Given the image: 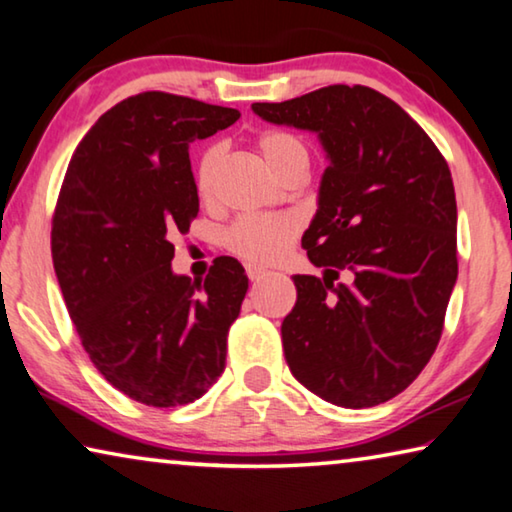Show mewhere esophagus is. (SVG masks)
<instances>
[{"instance_id": "1", "label": "esophagus", "mask_w": 512, "mask_h": 512, "mask_svg": "<svg viewBox=\"0 0 512 512\" xmlns=\"http://www.w3.org/2000/svg\"><path fill=\"white\" fill-rule=\"evenodd\" d=\"M246 275L250 280H262L264 275H266V271L262 269V266H255V264H246Z\"/></svg>"}]
</instances>
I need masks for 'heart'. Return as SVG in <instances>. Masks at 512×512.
<instances>
[{"mask_svg": "<svg viewBox=\"0 0 512 512\" xmlns=\"http://www.w3.org/2000/svg\"><path fill=\"white\" fill-rule=\"evenodd\" d=\"M257 152L271 173L282 180L291 170H307L310 166V150L300 136L271 129L257 139ZM221 145H209L200 154L196 166V186L202 198L212 196L218 168H221ZM298 234V221L294 216H241L225 232V243L234 255L253 264H271L285 257Z\"/></svg>", "mask_w": 512, "mask_h": 512, "instance_id": "1", "label": "heart"}]
</instances>
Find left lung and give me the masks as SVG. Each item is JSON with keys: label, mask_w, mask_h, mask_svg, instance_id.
<instances>
[{"label": "left lung", "mask_w": 512, "mask_h": 512, "mask_svg": "<svg viewBox=\"0 0 512 512\" xmlns=\"http://www.w3.org/2000/svg\"><path fill=\"white\" fill-rule=\"evenodd\" d=\"M253 111L316 134L328 159L303 234L323 278H294L298 300L282 321L289 369L342 408L394 399L435 353L456 287L451 170L424 129L367 86H326Z\"/></svg>", "instance_id": "1"}]
</instances>
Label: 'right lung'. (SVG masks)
Here are the masks:
<instances>
[{"label": "right lung", "mask_w": 512, "mask_h": 512, "mask_svg": "<svg viewBox=\"0 0 512 512\" xmlns=\"http://www.w3.org/2000/svg\"><path fill=\"white\" fill-rule=\"evenodd\" d=\"M239 116L159 91L127 97L81 139L56 202L54 271L81 344L113 387L154 408L193 403L225 369L248 278L232 257L205 280L177 275L170 237L200 209L189 143Z\"/></svg>", "instance_id": "1"}]
</instances>
